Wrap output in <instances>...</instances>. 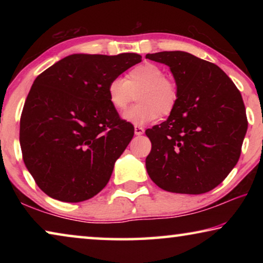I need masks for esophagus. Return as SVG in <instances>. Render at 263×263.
<instances>
[{
  "label": "esophagus",
  "mask_w": 263,
  "mask_h": 263,
  "mask_svg": "<svg viewBox=\"0 0 263 263\" xmlns=\"http://www.w3.org/2000/svg\"><path fill=\"white\" fill-rule=\"evenodd\" d=\"M144 132H145L144 127H141V126H136V127H135V133H136L137 136H141V135H144Z\"/></svg>",
  "instance_id": "esophagus-1"
}]
</instances>
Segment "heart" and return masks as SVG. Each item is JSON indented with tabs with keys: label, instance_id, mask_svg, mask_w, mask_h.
Instances as JSON below:
<instances>
[{
	"label": "heart",
	"instance_id": "b5f03b06",
	"mask_svg": "<svg viewBox=\"0 0 263 263\" xmlns=\"http://www.w3.org/2000/svg\"><path fill=\"white\" fill-rule=\"evenodd\" d=\"M137 95L139 103L128 109L123 118L136 125H144L159 116H168L174 111L179 101V89L167 78L164 69L147 62L132 68L126 79L116 77L108 84L109 102L118 112L125 110Z\"/></svg>",
	"mask_w": 263,
	"mask_h": 263
}]
</instances>
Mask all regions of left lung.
<instances>
[{
    "instance_id": "8db88e82",
    "label": "left lung",
    "mask_w": 263,
    "mask_h": 263,
    "mask_svg": "<svg viewBox=\"0 0 263 263\" xmlns=\"http://www.w3.org/2000/svg\"><path fill=\"white\" fill-rule=\"evenodd\" d=\"M167 65L179 101L167 121L146 130L152 149L146 169L155 184L177 194H204L237 164L247 132L241 94L212 62L182 51L146 54Z\"/></svg>"
}]
</instances>
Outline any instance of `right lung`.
Here are the masks:
<instances>
[{"mask_svg": "<svg viewBox=\"0 0 263 263\" xmlns=\"http://www.w3.org/2000/svg\"><path fill=\"white\" fill-rule=\"evenodd\" d=\"M141 61L137 53L72 54L34 80L21 116L26 168L50 197L77 203L104 188L135 135L111 106L108 84Z\"/></svg>", "mask_w": 263, "mask_h": 263, "instance_id": "1", "label": "right lung"}]
</instances>
